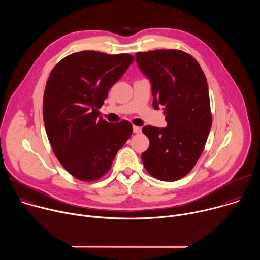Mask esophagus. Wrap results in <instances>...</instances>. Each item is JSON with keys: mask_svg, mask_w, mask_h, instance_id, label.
I'll return each instance as SVG.
<instances>
[{"mask_svg": "<svg viewBox=\"0 0 260 260\" xmlns=\"http://www.w3.org/2000/svg\"><path fill=\"white\" fill-rule=\"evenodd\" d=\"M133 131H134L135 134H140L142 129H141V127H139V126H134V127H133Z\"/></svg>", "mask_w": 260, "mask_h": 260, "instance_id": "1", "label": "esophagus"}]
</instances>
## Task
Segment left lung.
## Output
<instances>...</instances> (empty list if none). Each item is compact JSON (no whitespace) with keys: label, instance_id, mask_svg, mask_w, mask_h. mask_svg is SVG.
<instances>
[{"label":"left lung","instance_id":"1","mask_svg":"<svg viewBox=\"0 0 260 260\" xmlns=\"http://www.w3.org/2000/svg\"><path fill=\"white\" fill-rule=\"evenodd\" d=\"M137 63L149 79L153 108L162 105L168 125H147L143 133L149 148L142 161L151 176L177 181L199 160L212 126L209 88L199 62L188 53L158 49L136 53Z\"/></svg>","mask_w":260,"mask_h":260}]
</instances>
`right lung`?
Returning a JSON list of instances; mask_svg holds the SVG:
<instances>
[{
  "instance_id": "obj_1",
  "label": "right lung",
  "mask_w": 260,
  "mask_h": 260,
  "mask_svg": "<svg viewBox=\"0 0 260 260\" xmlns=\"http://www.w3.org/2000/svg\"><path fill=\"white\" fill-rule=\"evenodd\" d=\"M134 59L126 53L81 51L62 58L50 73L43 100L47 137L61 166L81 181L104 176L132 136L128 121L107 122L99 109Z\"/></svg>"
}]
</instances>
